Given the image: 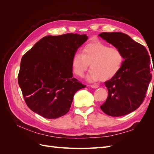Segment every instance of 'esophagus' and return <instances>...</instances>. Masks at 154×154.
Wrapping results in <instances>:
<instances>
[{
	"mask_svg": "<svg viewBox=\"0 0 154 154\" xmlns=\"http://www.w3.org/2000/svg\"><path fill=\"white\" fill-rule=\"evenodd\" d=\"M91 87L92 88H98L99 87V86L97 85H91Z\"/></svg>",
	"mask_w": 154,
	"mask_h": 154,
	"instance_id": "esophagus-1",
	"label": "esophagus"
}]
</instances>
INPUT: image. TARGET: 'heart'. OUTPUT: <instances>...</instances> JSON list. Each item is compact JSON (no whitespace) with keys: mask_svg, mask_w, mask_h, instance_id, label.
Listing matches in <instances>:
<instances>
[{"mask_svg":"<svg viewBox=\"0 0 154 154\" xmlns=\"http://www.w3.org/2000/svg\"><path fill=\"white\" fill-rule=\"evenodd\" d=\"M124 56L119 49L111 47L101 42L87 44L81 54H75L72 59L74 73L83 77L91 64L88 80L92 82L103 81L117 75L124 63Z\"/></svg>","mask_w":154,"mask_h":154,"instance_id":"heart-1","label":"heart"}]
</instances>
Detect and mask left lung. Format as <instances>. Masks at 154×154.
I'll return each mask as SVG.
<instances>
[{
	"label": "left lung",
	"mask_w": 154,
	"mask_h": 154,
	"mask_svg": "<svg viewBox=\"0 0 154 154\" xmlns=\"http://www.w3.org/2000/svg\"><path fill=\"white\" fill-rule=\"evenodd\" d=\"M98 36L122 51L125 58L117 75L105 82L108 97L100 108L114 117L128 114L142 104L146 96L154 72L150 56L144 46L123 32H103Z\"/></svg>",
	"instance_id": "1"
}]
</instances>
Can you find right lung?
<instances>
[{"mask_svg":"<svg viewBox=\"0 0 154 154\" xmlns=\"http://www.w3.org/2000/svg\"><path fill=\"white\" fill-rule=\"evenodd\" d=\"M86 35L46 36L23 56L18 82L27 106L48 119L66 114L86 85L72 77V59Z\"/></svg>","mask_w":154,"mask_h":154,"instance_id":"right-lung-1","label":"right lung"}]
</instances>
